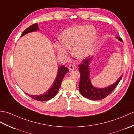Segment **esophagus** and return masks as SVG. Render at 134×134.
<instances>
[{
  "mask_svg": "<svg viewBox=\"0 0 134 134\" xmlns=\"http://www.w3.org/2000/svg\"><path fill=\"white\" fill-rule=\"evenodd\" d=\"M68 68H69V70H72L73 69H75V65L74 64H70L69 65V67H68Z\"/></svg>",
  "mask_w": 134,
  "mask_h": 134,
  "instance_id": "obj_1",
  "label": "esophagus"
}]
</instances>
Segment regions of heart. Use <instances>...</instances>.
<instances>
[{"instance_id":"b5f03b06","label":"heart","mask_w":134,"mask_h":134,"mask_svg":"<svg viewBox=\"0 0 134 134\" xmlns=\"http://www.w3.org/2000/svg\"><path fill=\"white\" fill-rule=\"evenodd\" d=\"M97 34L93 26L76 25L63 32L59 37L61 43H56V50L60 56L67 54V48H72V52L75 58H86L92 52Z\"/></svg>"}]
</instances>
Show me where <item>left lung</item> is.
I'll use <instances>...</instances> for the list:
<instances>
[{"label":"left lung","mask_w":134,"mask_h":134,"mask_svg":"<svg viewBox=\"0 0 134 134\" xmlns=\"http://www.w3.org/2000/svg\"><path fill=\"white\" fill-rule=\"evenodd\" d=\"M118 38L120 41H123V40L120 37H118ZM92 59L93 56L87 57L83 59L81 63L79 65V71L81 75L79 83V89L82 96L84 97L91 99V100H99L106 97L113 92L115 87L118 86L123 75H121L115 83L107 88L97 89L94 87L91 83L89 78V64Z\"/></svg>","instance_id":"obj_1"}]
</instances>
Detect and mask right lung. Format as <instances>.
Listing matches in <instances>:
<instances>
[{
	"mask_svg": "<svg viewBox=\"0 0 134 134\" xmlns=\"http://www.w3.org/2000/svg\"><path fill=\"white\" fill-rule=\"evenodd\" d=\"M38 30V26L37 24H33L29 27H28L26 29H25L24 30V32L22 33L21 36L25 35V34L26 33ZM69 71V70L68 69L67 67H65L64 65H61V66H60L58 69V74H57V76L55 82H54L52 86L51 87L50 89L48 90L47 92L44 93L43 94L38 96H32L27 94H26L32 98L38 101H45L52 98L57 94L59 88L60 87L63 79L64 75Z\"/></svg>",
	"mask_w": 134,
	"mask_h": 134,
	"instance_id": "add662e5",
	"label": "right lung"
}]
</instances>
